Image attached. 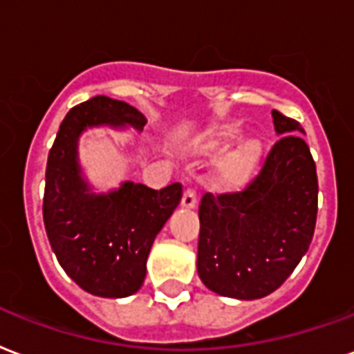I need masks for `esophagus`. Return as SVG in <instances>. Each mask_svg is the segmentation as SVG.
I'll list each match as a JSON object with an SVG mask.
<instances>
[{
    "instance_id": "esophagus-1",
    "label": "esophagus",
    "mask_w": 354,
    "mask_h": 354,
    "mask_svg": "<svg viewBox=\"0 0 354 354\" xmlns=\"http://www.w3.org/2000/svg\"><path fill=\"white\" fill-rule=\"evenodd\" d=\"M182 206L183 207H195L196 206V191L193 187H187L183 191V196H182Z\"/></svg>"
}]
</instances>
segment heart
<instances>
[{
  "instance_id": "b5f03b06",
  "label": "heart",
  "mask_w": 354,
  "mask_h": 354,
  "mask_svg": "<svg viewBox=\"0 0 354 354\" xmlns=\"http://www.w3.org/2000/svg\"><path fill=\"white\" fill-rule=\"evenodd\" d=\"M241 137V131L234 126H219V128L209 129L207 133L202 135L198 142V152L215 153L225 150ZM263 159L261 145L256 141L241 142L236 150H232L219 161V171H217V182L226 189L241 187L249 183L254 174L258 172Z\"/></svg>"
}]
</instances>
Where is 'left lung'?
<instances>
[{"instance_id":"1","label":"left lung","mask_w":354,"mask_h":354,"mask_svg":"<svg viewBox=\"0 0 354 354\" xmlns=\"http://www.w3.org/2000/svg\"><path fill=\"white\" fill-rule=\"evenodd\" d=\"M282 135L241 191L206 193L198 206V277L241 301L273 293L308 250L317 219V174L301 124L273 111Z\"/></svg>"}]
</instances>
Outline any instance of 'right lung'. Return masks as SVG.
<instances>
[{
	"mask_svg": "<svg viewBox=\"0 0 354 354\" xmlns=\"http://www.w3.org/2000/svg\"><path fill=\"white\" fill-rule=\"evenodd\" d=\"M100 124L142 128L145 117L107 96L72 107L48 153L42 215L51 249L70 279L93 295L118 299L145 282L152 243L182 201V183L156 191L126 182L109 195L88 193L75 147L83 129Z\"/></svg>",
	"mask_w": 354,
	"mask_h": 354,
	"instance_id": "obj_1",
	"label": "right lung"
}]
</instances>
